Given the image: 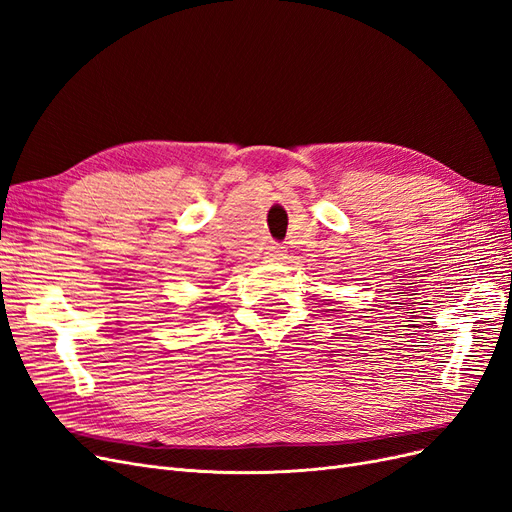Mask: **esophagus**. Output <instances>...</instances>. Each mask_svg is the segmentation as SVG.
<instances>
[{
    "mask_svg": "<svg viewBox=\"0 0 512 512\" xmlns=\"http://www.w3.org/2000/svg\"><path fill=\"white\" fill-rule=\"evenodd\" d=\"M267 258L273 260V262L284 260V258H286V250H284V247H282L280 243H271V245L267 247Z\"/></svg>",
    "mask_w": 512,
    "mask_h": 512,
    "instance_id": "1",
    "label": "esophagus"
}]
</instances>
